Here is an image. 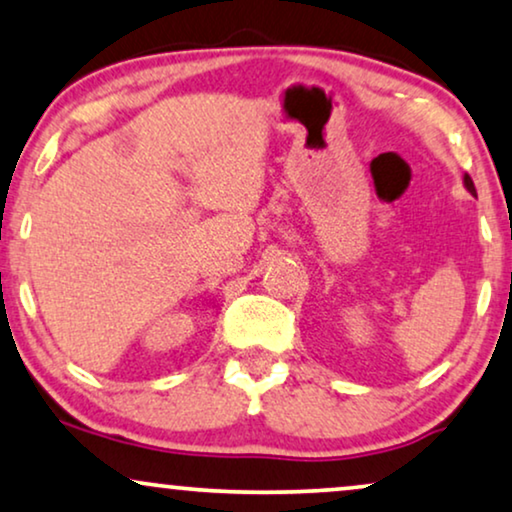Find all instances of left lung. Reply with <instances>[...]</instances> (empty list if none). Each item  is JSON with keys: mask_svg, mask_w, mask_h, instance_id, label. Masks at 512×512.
Here are the masks:
<instances>
[{"mask_svg": "<svg viewBox=\"0 0 512 512\" xmlns=\"http://www.w3.org/2000/svg\"><path fill=\"white\" fill-rule=\"evenodd\" d=\"M463 185H466V190L470 192V195H475V197H477V192H475V185H473V178H470L468 174L463 176Z\"/></svg>", "mask_w": 512, "mask_h": 512, "instance_id": "1", "label": "left lung"}]
</instances>
